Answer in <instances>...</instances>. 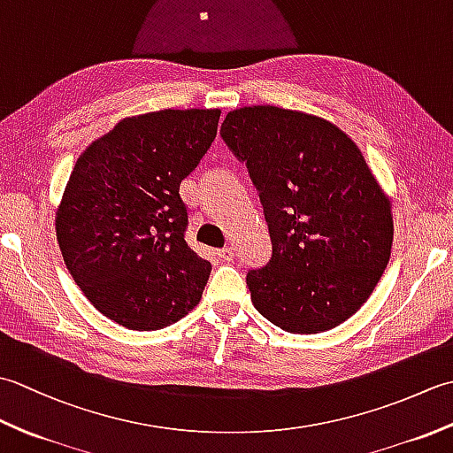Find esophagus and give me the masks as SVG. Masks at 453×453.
Segmentation results:
<instances>
[{
  "instance_id": "34e87169",
  "label": "esophagus",
  "mask_w": 453,
  "mask_h": 453,
  "mask_svg": "<svg viewBox=\"0 0 453 453\" xmlns=\"http://www.w3.org/2000/svg\"><path fill=\"white\" fill-rule=\"evenodd\" d=\"M216 255L221 263H232L235 257V251L232 247H224V249H219V251H216Z\"/></svg>"
}]
</instances>
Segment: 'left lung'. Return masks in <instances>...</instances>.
<instances>
[{
	"label": "left lung",
	"instance_id": "left-lung-1",
	"mask_svg": "<svg viewBox=\"0 0 453 453\" xmlns=\"http://www.w3.org/2000/svg\"><path fill=\"white\" fill-rule=\"evenodd\" d=\"M221 138L261 196L273 258L247 274L251 302L296 334L334 329L386 271L391 198L349 134L315 114L255 104L229 111Z\"/></svg>",
	"mask_w": 453,
	"mask_h": 453
}]
</instances>
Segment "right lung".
<instances>
[{"label":"right lung","mask_w":453,"mask_h":453,"mask_svg":"<svg viewBox=\"0 0 453 453\" xmlns=\"http://www.w3.org/2000/svg\"><path fill=\"white\" fill-rule=\"evenodd\" d=\"M219 109L122 119L75 161L56 237L85 297L132 331H157L195 307L211 265L185 242L180 180L218 134Z\"/></svg>","instance_id":"1"}]
</instances>
